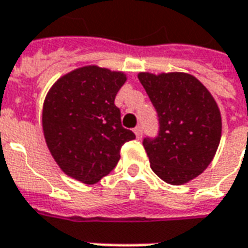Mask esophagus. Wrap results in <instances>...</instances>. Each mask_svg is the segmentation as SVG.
<instances>
[{
	"mask_svg": "<svg viewBox=\"0 0 248 248\" xmlns=\"http://www.w3.org/2000/svg\"><path fill=\"white\" fill-rule=\"evenodd\" d=\"M134 133L135 135H137V138H142V133H143V130H142L140 126H137V127L134 129Z\"/></svg>",
	"mask_w": 248,
	"mask_h": 248,
	"instance_id": "34e87169",
	"label": "esophagus"
}]
</instances>
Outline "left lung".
<instances>
[{
	"mask_svg": "<svg viewBox=\"0 0 248 248\" xmlns=\"http://www.w3.org/2000/svg\"><path fill=\"white\" fill-rule=\"evenodd\" d=\"M138 78L159 124L155 137L143 140L153 171L170 185L197 178L211 163L220 142L222 119L213 95L185 73H140Z\"/></svg>",
	"mask_w": 248,
	"mask_h": 248,
	"instance_id": "obj_1",
	"label": "left lung"
}]
</instances>
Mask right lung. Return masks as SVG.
<instances>
[{"label": "right lung", "mask_w": 248, "mask_h": 248, "mask_svg": "<svg viewBox=\"0 0 248 248\" xmlns=\"http://www.w3.org/2000/svg\"><path fill=\"white\" fill-rule=\"evenodd\" d=\"M124 81V73L85 66L60 78L46 95V143L58 166L77 181L92 185L108 175L121 147L135 138L114 103Z\"/></svg>", "instance_id": "right-lung-1"}]
</instances>
